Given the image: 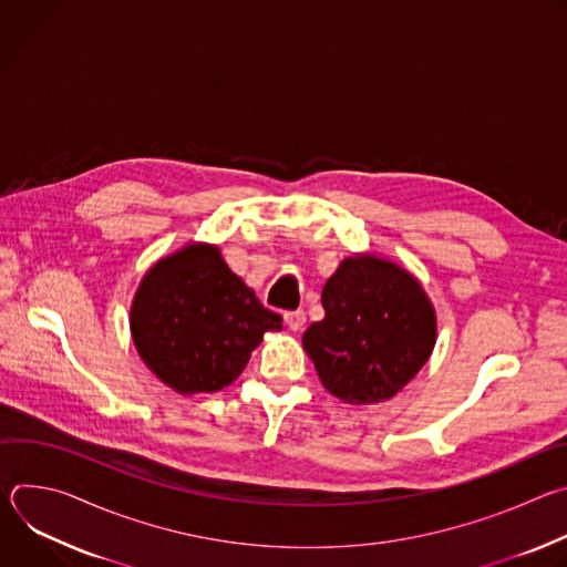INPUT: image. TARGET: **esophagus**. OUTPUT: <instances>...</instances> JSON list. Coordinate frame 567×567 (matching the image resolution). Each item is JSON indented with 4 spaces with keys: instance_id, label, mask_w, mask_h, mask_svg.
Here are the masks:
<instances>
[{
    "instance_id": "34e87169",
    "label": "esophagus",
    "mask_w": 567,
    "mask_h": 567,
    "mask_svg": "<svg viewBox=\"0 0 567 567\" xmlns=\"http://www.w3.org/2000/svg\"><path fill=\"white\" fill-rule=\"evenodd\" d=\"M305 320H307V316H305L302 309H298V311H287V313H285V322H287V328H289L291 332H300V330L305 328Z\"/></svg>"
}]
</instances>
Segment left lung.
Listing matches in <instances>:
<instances>
[{
	"instance_id": "8db88e82",
	"label": "left lung",
	"mask_w": 567,
	"mask_h": 567,
	"mask_svg": "<svg viewBox=\"0 0 567 567\" xmlns=\"http://www.w3.org/2000/svg\"><path fill=\"white\" fill-rule=\"evenodd\" d=\"M326 318L302 348L320 383L354 406L392 399L431 359L435 307L422 282L377 254L348 256L320 293Z\"/></svg>"
}]
</instances>
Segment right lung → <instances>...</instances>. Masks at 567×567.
<instances>
[{"label": "right lung", "mask_w": 567, "mask_h": 567, "mask_svg": "<svg viewBox=\"0 0 567 567\" xmlns=\"http://www.w3.org/2000/svg\"><path fill=\"white\" fill-rule=\"evenodd\" d=\"M282 318L260 305L217 245L188 241L141 278L130 332L143 363L179 394L217 392L247 368Z\"/></svg>", "instance_id": "right-lung-1"}]
</instances>
